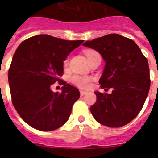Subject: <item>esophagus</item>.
<instances>
[{
	"instance_id": "esophagus-1",
	"label": "esophagus",
	"mask_w": 158,
	"mask_h": 158,
	"mask_svg": "<svg viewBox=\"0 0 158 158\" xmlns=\"http://www.w3.org/2000/svg\"><path fill=\"white\" fill-rule=\"evenodd\" d=\"M86 94H87V92L80 90V95H81V96H84V95H86Z\"/></svg>"
}]
</instances>
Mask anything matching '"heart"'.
I'll return each instance as SVG.
<instances>
[{
  "label": "heart",
  "instance_id": "1",
  "mask_svg": "<svg viewBox=\"0 0 158 158\" xmlns=\"http://www.w3.org/2000/svg\"><path fill=\"white\" fill-rule=\"evenodd\" d=\"M87 57H88V59L89 60L90 57H92L94 55L97 54L96 52H94V51H87L86 52ZM64 65H67L68 64V60H66L65 61H64ZM72 82L74 83L75 85H77L79 88H81V89H89V86H90V81H91V78L89 76H78V75H74V76L72 77L71 79Z\"/></svg>",
  "mask_w": 158,
  "mask_h": 158
}]
</instances>
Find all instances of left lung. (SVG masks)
Returning a JSON list of instances; mask_svg holds the SVG:
<instances>
[{"label":"left lung","instance_id":"obj_1","mask_svg":"<svg viewBox=\"0 0 158 158\" xmlns=\"http://www.w3.org/2000/svg\"><path fill=\"white\" fill-rule=\"evenodd\" d=\"M98 52L105 61L96 91L95 104L90 107L94 119L108 127H121L134 120L142 109L150 89L149 67L139 46L130 38L112 33L83 44Z\"/></svg>","mask_w":158,"mask_h":158}]
</instances>
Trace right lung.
I'll use <instances>...</instances> for the list:
<instances>
[{
    "instance_id": "obj_1",
    "label": "right lung",
    "mask_w": 158,
    "mask_h": 158,
    "mask_svg": "<svg viewBox=\"0 0 158 158\" xmlns=\"http://www.w3.org/2000/svg\"><path fill=\"white\" fill-rule=\"evenodd\" d=\"M83 43L40 34L23 41L16 49L8 72L12 103L31 127L52 131L68 120L80 94L59 78L64 73L63 62ZM57 81L63 85L60 94L50 89Z\"/></svg>"
}]
</instances>
